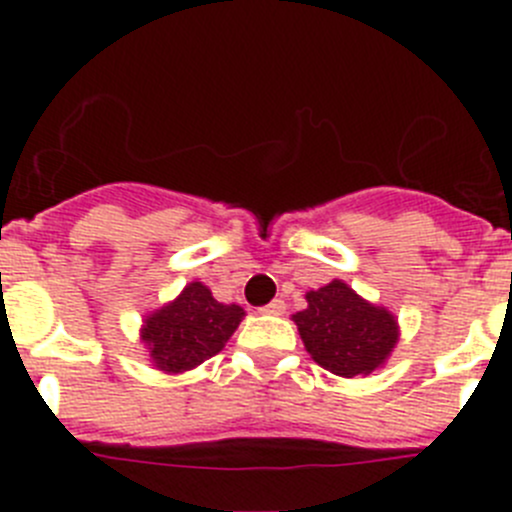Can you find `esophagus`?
I'll list each match as a JSON object with an SVG mask.
<instances>
[{"label":"esophagus","mask_w":512,"mask_h":512,"mask_svg":"<svg viewBox=\"0 0 512 512\" xmlns=\"http://www.w3.org/2000/svg\"><path fill=\"white\" fill-rule=\"evenodd\" d=\"M284 310H287V305H284V300H271L269 305L261 307V312H264V315H282Z\"/></svg>","instance_id":"obj_1"}]
</instances>
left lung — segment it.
Listing matches in <instances>:
<instances>
[{
	"label": "left lung",
	"mask_w": 512,
	"mask_h": 512,
	"mask_svg": "<svg viewBox=\"0 0 512 512\" xmlns=\"http://www.w3.org/2000/svg\"><path fill=\"white\" fill-rule=\"evenodd\" d=\"M297 323L307 354L338 377L372 374L392 354L400 328L390 310L366 302L341 279L305 295Z\"/></svg>",
	"instance_id": "obj_1"
}]
</instances>
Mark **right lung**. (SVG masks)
<instances>
[{
	"label": "right lung",
	"instance_id": "add662e5",
	"mask_svg": "<svg viewBox=\"0 0 512 512\" xmlns=\"http://www.w3.org/2000/svg\"><path fill=\"white\" fill-rule=\"evenodd\" d=\"M241 305H223L202 282H189L182 295L143 320L140 341L161 372H189L220 354L243 320Z\"/></svg>",
	"mask_w": 512,
	"mask_h": 512
}]
</instances>
